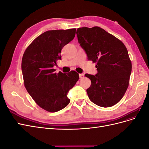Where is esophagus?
Returning <instances> with one entry per match:
<instances>
[{"label":"esophagus","mask_w":149,"mask_h":149,"mask_svg":"<svg viewBox=\"0 0 149 149\" xmlns=\"http://www.w3.org/2000/svg\"><path fill=\"white\" fill-rule=\"evenodd\" d=\"M84 74H83V73H81V74H79V78H81V79L83 78H84Z\"/></svg>","instance_id":"34e87169"}]
</instances>
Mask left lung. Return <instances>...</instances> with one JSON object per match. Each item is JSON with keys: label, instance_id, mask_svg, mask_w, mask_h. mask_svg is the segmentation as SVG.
<instances>
[{"label": "left lung", "instance_id": "8db88e82", "mask_svg": "<svg viewBox=\"0 0 149 149\" xmlns=\"http://www.w3.org/2000/svg\"><path fill=\"white\" fill-rule=\"evenodd\" d=\"M76 34L88 60L96 63L95 76L84 74L91 81L86 89L89 100L103 107L116 104L126 92L131 74L127 48L120 40L99 26L79 28Z\"/></svg>", "mask_w": 149, "mask_h": 149}]
</instances>
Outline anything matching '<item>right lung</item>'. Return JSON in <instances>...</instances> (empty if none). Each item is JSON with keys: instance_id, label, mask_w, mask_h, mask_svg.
I'll use <instances>...</instances> for the list:
<instances>
[{"instance_id": "right-lung-1", "label": "right lung", "mask_w": 149, "mask_h": 149, "mask_svg": "<svg viewBox=\"0 0 149 149\" xmlns=\"http://www.w3.org/2000/svg\"><path fill=\"white\" fill-rule=\"evenodd\" d=\"M76 29L48 30L36 38L26 48L22 60L24 86L31 97L44 110L55 112L70 102L69 90L79 79L74 71L55 73L53 66L61 60L62 48L73 40Z\"/></svg>"}]
</instances>
